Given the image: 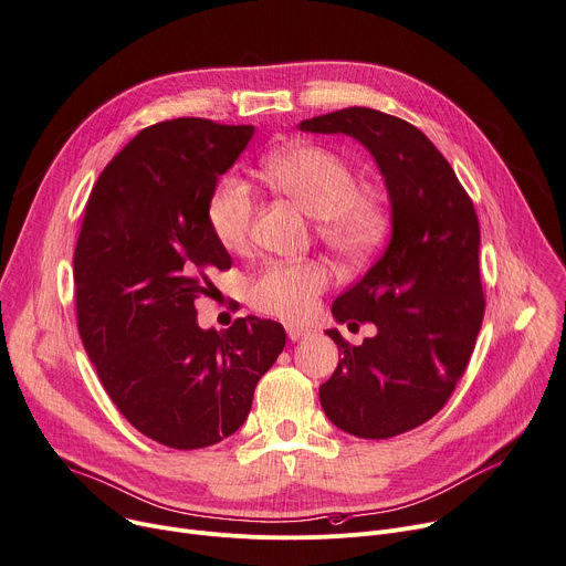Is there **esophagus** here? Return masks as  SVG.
<instances>
[{
    "mask_svg": "<svg viewBox=\"0 0 566 566\" xmlns=\"http://www.w3.org/2000/svg\"><path fill=\"white\" fill-rule=\"evenodd\" d=\"M307 335H310V331L303 328V326H294V324L287 326V337H290L292 342H298V339H303V337H307Z\"/></svg>",
    "mask_w": 566,
    "mask_h": 566,
    "instance_id": "esophagus-1",
    "label": "esophagus"
}]
</instances>
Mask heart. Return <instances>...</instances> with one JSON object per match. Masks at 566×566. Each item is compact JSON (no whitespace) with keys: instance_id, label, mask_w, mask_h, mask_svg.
Wrapping results in <instances>:
<instances>
[{"instance_id":"obj_1","label":"heart","mask_w":566,"mask_h":566,"mask_svg":"<svg viewBox=\"0 0 566 566\" xmlns=\"http://www.w3.org/2000/svg\"><path fill=\"white\" fill-rule=\"evenodd\" d=\"M261 175L319 220V233L335 254L348 261L370 256L382 242L389 216L385 202L357 188L353 166L322 146H290L261 161ZM254 196L235 177L222 179L207 202V222L227 251L249 244ZM328 285V270L317 261H272L249 283V303L263 315L298 322Z\"/></svg>"}]
</instances>
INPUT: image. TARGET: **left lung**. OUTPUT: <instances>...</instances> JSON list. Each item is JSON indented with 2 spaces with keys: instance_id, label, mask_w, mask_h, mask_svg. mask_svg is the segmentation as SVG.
<instances>
[{
  "instance_id": "1",
  "label": "left lung",
  "mask_w": 566,
  "mask_h": 566,
  "mask_svg": "<svg viewBox=\"0 0 566 566\" xmlns=\"http://www.w3.org/2000/svg\"><path fill=\"white\" fill-rule=\"evenodd\" d=\"M298 130L348 135L378 164L391 202V240L373 268L333 303V317L375 324L342 350L319 400L357 438L405 433L450 400L483 322L479 220L448 159L416 125L370 107L305 118ZM350 326V324H348Z\"/></svg>"
}]
</instances>
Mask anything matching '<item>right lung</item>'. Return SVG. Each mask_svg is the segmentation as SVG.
Returning a JSON list of instances; mask_svg holds the SVG:
<instances>
[{"label":"right lung","instance_id":"1","mask_svg":"<svg viewBox=\"0 0 566 566\" xmlns=\"http://www.w3.org/2000/svg\"><path fill=\"white\" fill-rule=\"evenodd\" d=\"M254 125L175 118L142 130L101 172L74 251L76 315L98 378L133 427L172 450L220 443L285 346L279 322L205 331L196 298L231 268L207 202Z\"/></svg>","mask_w":566,"mask_h":566}]
</instances>
